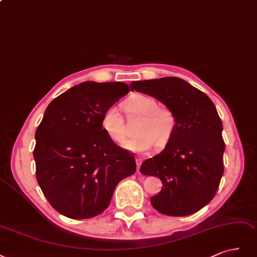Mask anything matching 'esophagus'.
Listing matches in <instances>:
<instances>
[{"label":"esophagus","mask_w":257,"mask_h":257,"mask_svg":"<svg viewBox=\"0 0 257 257\" xmlns=\"http://www.w3.org/2000/svg\"><path fill=\"white\" fill-rule=\"evenodd\" d=\"M141 164H142V159H140V158H137V169H138V171L140 170V167H141Z\"/></svg>","instance_id":"1"}]
</instances>
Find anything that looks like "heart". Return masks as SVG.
Masks as SVG:
<instances>
[{"mask_svg":"<svg viewBox=\"0 0 257 257\" xmlns=\"http://www.w3.org/2000/svg\"><path fill=\"white\" fill-rule=\"evenodd\" d=\"M122 109L130 116H140L137 123L136 138L122 145L132 153L144 154L154 145L164 146L171 140L176 127V117L167 106H159L154 98L135 94L122 102ZM101 129L112 142L121 145L126 139L125 125L117 107L110 106L102 113Z\"/></svg>","mask_w":257,"mask_h":257,"instance_id":"b5f03b06","label":"heart"}]
</instances>
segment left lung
Masks as SVG:
<instances>
[{
  "instance_id": "left-lung-1",
  "label": "left lung",
  "mask_w": 257,
  "mask_h": 257,
  "mask_svg": "<svg viewBox=\"0 0 257 257\" xmlns=\"http://www.w3.org/2000/svg\"><path fill=\"white\" fill-rule=\"evenodd\" d=\"M131 90L147 94L175 114L176 127L164 150L145 160L140 172L160 178L154 208L172 217L192 214L208 204L222 178V121L210 98L176 77L134 81Z\"/></svg>"
}]
</instances>
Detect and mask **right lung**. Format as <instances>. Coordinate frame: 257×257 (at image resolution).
<instances>
[{"instance_id":"obj_1","label":"right lung","mask_w":257,"mask_h":257,"mask_svg":"<svg viewBox=\"0 0 257 257\" xmlns=\"http://www.w3.org/2000/svg\"><path fill=\"white\" fill-rule=\"evenodd\" d=\"M128 92L122 82L86 81L47 106L35 132L36 177L63 216L96 217L107 208L119 181L135 174V156L101 129L102 113Z\"/></svg>"}]
</instances>
